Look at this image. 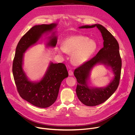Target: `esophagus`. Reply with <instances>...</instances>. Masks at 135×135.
Returning <instances> with one entry per match:
<instances>
[{
    "label": "esophagus",
    "mask_w": 135,
    "mask_h": 135,
    "mask_svg": "<svg viewBox=\"0 0 135 135\" xmlns=\"http://www.w3.org/2000/svg\"><path fill=\"white\" fill-rule=\"evenodd\" d=\"M68 74H69V75H73V72L72 71V70H69Z\"/></svg>",
    "instance_id": "1"
}]
</instances>
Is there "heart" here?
Instances as JSON below:
<instances>
[{"mask_svg":"<svg viewBox=\"0 0 135 135\" xmlns=\"http://www.w3.org/2000/svg\"><path fill=\"white\" fill-rule=\"evenodd\" d=\"M97 49L95 40L89 39L83 35H73L62 42V47L57 48L60 54H73L72 61L75 65H79L86 62L94 54Z\"/></svg>","mask_w":135,"mask_h":135,"instance_id":"obj_1","label":"heart"}]
</instances>
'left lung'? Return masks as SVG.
Masks as SVG:
<instances>
[{"label":"left lung","mask_w":135,"mask_h":135,"mask_svg":"<svg viewBox=\"0 0 135 135\" xmlns=\"http://www.w3.org/2000/svg\"><path fill=\"white\" fill-rule=\"evenodd\" d=\"M95 27L102 33L104 40L103 46L94 57L76 68L74 72L77 81V96L84 104L88 106H95L107 100L117 89L121 75L122 59L119 44L114 36L100 24L84 26L80 28H91ZM97 63H102L110 66L114 72L115 78L105 88H90L87 85V81L90 69Z\"/></svg>","instance_id":"obj_1"}]
</instances>
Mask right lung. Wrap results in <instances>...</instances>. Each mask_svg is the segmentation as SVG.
<instances>
[{"mask_svg":"<svg viewBox=\"0 0 135 135\" xmlns=\"http://www.w3.org/2000/svg\"><path fill=\"white\" fill-rule=\"evenodd\" d=\"M56 26V24L51 23L33 27L20 40L13 61L12 73L20 96L39 108L49 107L56 101L61 82L68 77V73L65 64L51 63L43 78L38 83L31 82L22 69L23 53L36 43L42 34L52 31ZM50 39L47 45L55 47L57 38L52 36Z\"/></svg>","mask_w":135,"mask_h":135,"instance_id":"right-lung-1","label":"right lung"}]
</instances>
